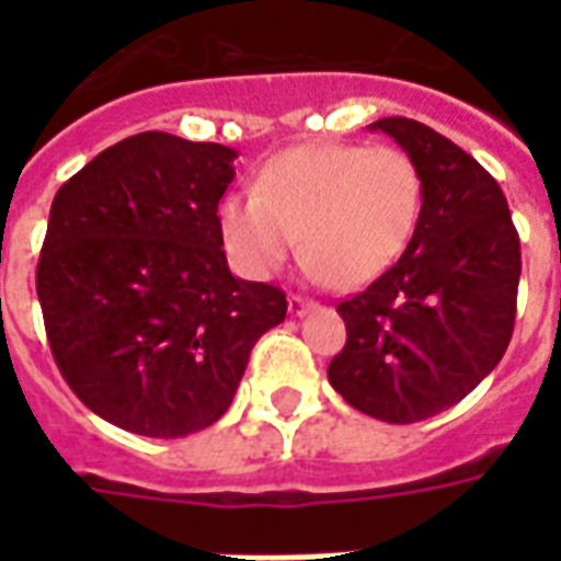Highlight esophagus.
<instances>
[{
	"instance_id": "esophagus-1",
	"label": "esophagus",
	"mask_w": 561,
	"mask_h": 561,
	"mask_svg": "<svg viewBox=\"0 0 561 561\" xmlns=\"http://www.w3.org/2000/svg\"><path fill=\"white\" fill-rule=\"evenodd\" d=\"M314 306V299H308V297H299V294H290L288 297V311L294 317H299V314H306L308 308Z\"/></svg>"
}]
</instances>
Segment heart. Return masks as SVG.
<instances>
[{"label":"heart","mask_w":561,"mask_h":561,"mask_svg":"<svg viewBox=\"0 0 561 561\" xmlns=\"http://www.w3.org/2000/svg\"><path fill=\"white\" fill-rule=\"evenodd\" d=\"M422 180L390 145H306L276 153L255 192L227 194L220 232L241 271L267 279L302 255L332 288L352 290L381 276L408 247Z\"/></svg>","instance_id":"b5f03b06"}]
</instances>
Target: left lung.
<instances>
[{
	"instance_id": "obj_1",
	"label": "left lung",
	"mask_w": 561,
	"mask_h": 561,
	"mask_svg": "<svg viewBox=\"0 0 561 561\" xmlns=\"http://www.w3.org/2000/svg\"><path fill=\"white\" fill-rule=\"evenodd\" d=\"M422 180L408 250L337 314L346 346L329 381L352 408L410 425L466 399L504 358L515 325L522 241L497 180L422 122L378 118Z\"/></svg>"
}]
</instances>
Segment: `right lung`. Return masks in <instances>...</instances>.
Here are the masks:
<instances>
[{"mask_svg": "<svg viewBox=\"0 0 561 561\" xmlns=\"http://www.w3.org/2000/svg\"><path fill=\"white\" fill-rule=\"evenodd\" d=\"M238 153L148 130L57 188L37 262L55 364L78 399L130 434L174 439L218 422L285 290L236 279L218 201Z\"/></svg>", "mask_w": 561, "mask_h": 561, "instance_id": "add662e5", "label": "right lung"}]
</instances>
